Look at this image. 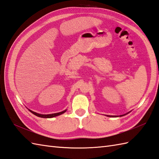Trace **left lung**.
Returning a JSON list of instances; mask_svg holds the SVG:
<instances>
[{
    "label": "left lung",
    "instance_id": "left-lung-1",
    "mask_svg": "<svg viewBox=\"0 0 159 159\" xmlns=\"http://www.w3.org/2000/svg\"><path fill=\"white\" fill-rule=\"evenodd\" d=\"M128 113H129V112H127V114H123V115H120V116H125V115H126V114H127ZM107 116H109V117H116V116H110V115H106Z\"/></svg>",
    "mask_w": 159,
    "mask_h": 159
}]
</instances>
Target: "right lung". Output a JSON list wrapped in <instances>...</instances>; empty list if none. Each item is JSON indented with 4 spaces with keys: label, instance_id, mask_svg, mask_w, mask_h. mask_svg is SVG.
Masks as SVG:
<instances>
[{
    "label": "right lung",
    "instance_id": "add662e5",
    "mask_svg": "<svg viewBox=\"0 0 159 159\" xmlns=\"http://www.w3.org/2000/svg\"><path fill=\"white\" fill-rule=\"evenodd\" d=\"M28 110H29V111H30V112H32V114H34V115H36V116H37L40 117V118H47V119H49V118H53V117H55V116H59V115H61V114H64V112H66V110H64V111H62V112H57V113H54V114H39V113H37V112H34V111H32V110H30V109H28Z\"/></svg>",
    "mask_w": 159,
    "mask_h": 159
}]
</instances>
